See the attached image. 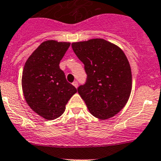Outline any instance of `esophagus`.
Instances as JSON below:
<instances>
[{"label": "esophagus", "instance_id": "esophagus-1", "mask_svg": "<svg viewBox=\"0 0 161 161\" xmlns=\"http://www.w3.org/2000/svg\"><path fill=\"white\" fill-rule=\"evenodd\" d=\"M72 85L74 86L75 87V88H77V87H78V82H77V81H75V82H73Z\"/></svg>", "mask_w": 161, "mask_h": 161}]
</instances>
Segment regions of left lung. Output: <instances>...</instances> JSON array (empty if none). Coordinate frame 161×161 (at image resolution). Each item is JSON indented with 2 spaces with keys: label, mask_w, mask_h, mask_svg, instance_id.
Returning a JSON list of instances; mask_svg holds the SVG:
<instances>
[{
  "label": "left lung",
  "mask_w": 161,
  "mask_h": 161,
  "mask_svg": "<svg viewBox=\"0 0 161 161\" xmlns=\"http://www.w3.org/2000/svg\"><path fill=\"white\" fill-rule=\"evenodd\" d=\"M85 65L87 79L78 92L91 114L101 120L119 113L130 97L131 71L123 50L103 39L71 43Z\"/></svg>",
  "instance_id": "1"
}]
</instances>
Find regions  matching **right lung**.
<instances>
[{"mask_svg": "<svg viewBox=\"0 0 161 161\" xmlns=\"http://www.w3.org/2000/svg\"><path fill=\"white\" fill-rule=\"evenodd\" d=\"M70 44L56 40L43 42L29 57L22 71L25 101L32 111L49 121L64 113L65 105L77 92L59 67Z\"/></svg>", "mask_w": 161, "mask_h": 161, "instance_id": "1", "label": "right lung"}]
</instances>
